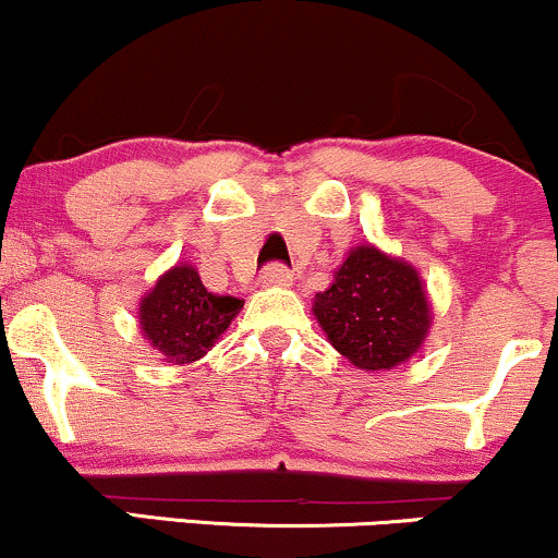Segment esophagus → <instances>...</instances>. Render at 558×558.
Wrapping results in <instances>:
<instances>
[{"label": "esophagus", "instance_id": "1", "mask_svg": "<svg viewBox=\"0 0 558 558\" xmlns=\"http://www.w3.org/2000/svg\"><path fill=\"white\" fill-rule=\"evenodd\" d=\"M291 270H288L286 265H280V262H270V265L262 270V283L265 286H288L291 283Z\"/></svg>", "mask_w": 558, "mask_h": 558}]
</instances>
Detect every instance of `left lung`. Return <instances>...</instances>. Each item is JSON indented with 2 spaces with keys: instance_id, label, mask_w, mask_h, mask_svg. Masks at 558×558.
<instances>
[{
  "instance_id": "obj_1",
  "label": "left lung",
  "mask_w": 558,
  "mask_h": 558,
  "mask_svg": "<svg viewBox=\"0 0 558 558\" xmlns=\"http://www.w3.org/2000/svg\"><path fill=\"white\" fill-rule=\"evenodd\" d=\"M315 315L330 343L362 369L407 362L430 328L417 270L375 246H360L345 257L332 286L317 293Z\"/></svg>"
}]
</instances>
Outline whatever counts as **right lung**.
Returning a JSON list of instances; mask_svg holds the SVG:
<instances>
[{"mask_svg": "<svg viewBox=\"0 0 558 558\" xmlns=\"http://www.w3.org/2000/svg\"><path fill=\"white\" fill-rule=\"evenodd\" d=\"M243 306L235 296L207 291L189 265L172 267L141 301V330L168 362L202 360Z\"/></svg>", "mask_w": 558, "mask_h": 558, "instance_id": "right-lung-1", "label": "right lung"}]
</instances>
